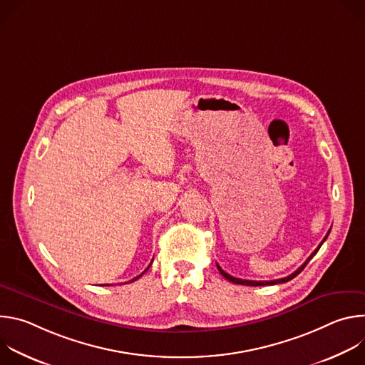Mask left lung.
<instances>
[{
	"instance_id": "obj_1",
	"label": "left lung",
	"mask_w": 365,
	"mask_h": 365,
	"mask_svg": "<svg viewBox=\"0 0 365 365\" xmlns=\"http://www.w3.org/2000/svg\"><path fill=\"white\" fill-rule=\"evenodd\" d=\"M329 232H331V231H328V234L325 235V238L322 240V242H321V244L318 245V248H317V250H315L314 252H312V254L309 255V258L306 259V262H304V263H303V264H302V266H300V267H299V269H297V270H296L294 273H292V274H290V276H287V277L279 279V280H270V282H255V280H242V279H237V277H232V276H230V274H228V273H225V272H224V270H222V269H221V267H220L218 264H217V267H218L220 273H221V274H222V276H224V277H225V279H227L228 282H231V283H235V284H242V286H269V284H279V283H286V282H289V280L294 279V277H296V276H297V274H299V273H300V272H302V270H303V269L306 267V264H307V263L310 262V258H312V257H314V255H315V254H317V252L319 251L321 245H322V244L325 242V240L328 238Z\"/></svg>"
}]
</instances>
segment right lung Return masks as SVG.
<instances>
[{"instance_id":"1","label":"right lung","mask_w":365,"mask_h":365,"mask_svg":"<svg viewBox=\"0 0 365 365\" xmlns=\"http://www.w3.org/2000/svg\"><path fill=\"white\" fill-rule=\"evenodd\" d=\"M150 266H151V263H150V264H148V267H147V269H145V270H144V272H143V273H141V274H140V276H137V277H134V279H133V280H131V282H134V280H137V279H140V277H141V276H143V274H144V273H145V272H147V270H148V269H150Z\"/></svg>"}]
</instances>
